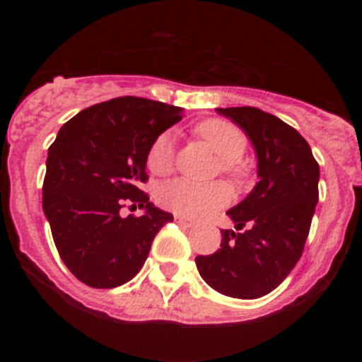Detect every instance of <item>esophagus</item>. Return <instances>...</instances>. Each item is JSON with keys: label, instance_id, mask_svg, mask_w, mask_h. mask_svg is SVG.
Returning a JSON list of instances; mask_svg holds the SVG:
<instances>
[{"label": "esophagus", "instance_id": "esophagus-1", "mask_svg": "<svg viewBox=\"0 0 362 362\" xmlns=\"http://www.w3.org/2000/svg\"><path fill=\"white\" fill-rule=\"evenodd\" d=\"M174 219H175V223H179V225H185V226H194V225H196V221L190 219V217L181 216V214H175Z\"/></svg>", "mask_w": 362, "mask_h": 362}]
</instances>
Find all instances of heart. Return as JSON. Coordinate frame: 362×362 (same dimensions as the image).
<instances>
[{
	"instance_id": "heart-1",
	"label": "heart",
	"mask_w": 362,
	"mask_h": 362,
	"mask_svg": "<svg viewBox=\"0 0 362 362\" xmlns=\"http://www.w3.org/2000/svg\"><path fill=\"white\" fill-rule=\"evenodd\" d=\"M197 136L221 158V170L233 179L245 181L248 177V168L241 161L243 153L248 146L246 134L238 124L228 119L212 117L197 124ZM175 161V136L166 130L159 134L148 146L146 152V166L156 175H165L174 168ZM158 201L165 209L174 210L175 214L190 217L209 216L216 210L223 209L232 199V190L223 181L216 183H196L190 179L177 177L166 181L158 188Z\"/></svg>"
}]
</instances>
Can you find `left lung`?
<instances>
[{"label":"left lung","mask_w":362,"mask_h":362,"mask_svg":"<svg viewBox=\"0 0 362 362\" xmlns=\"http://www.w3.org/2000/svg\"><path fill=\"white\" fill-rule=\"evenodd\" d=\"M250 137L259 183L230 209L235 228L221 230V248L197 255L201 277L223 296L257 299L277 288L305 250L319 201V163L290 124L254 107L217 108Z\"/></svg>","instance_id":"8db88e82"}]
</instances>
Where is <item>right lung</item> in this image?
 Returning <instances> with one entry per match:
<instances>
[{
    "label": "right lung",
    "instance_id": "right-lung-1",
    "mask_svg": "<svg viewBox=\"0 0 362 362\" xmlns=\"http://www.w3.org/2000/svg\"><path fill=\"white\" fill-rule=\"evenodd\" d=\"M183 108L145 98L110 99L66 121L50 145L43 212L59 257L92 288H116L148 257L156 233L174 216L150 203V143L181 121ZM146 209L123 218L120 209Z\"/></svg>",
    "mask_w": 362,
    "mask_h": 362
}]
</instances>
